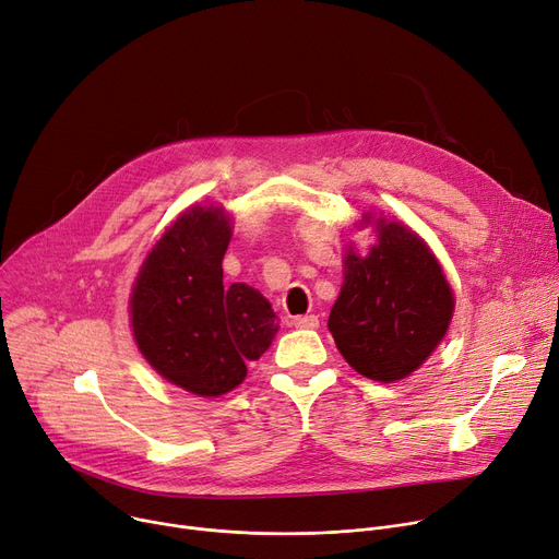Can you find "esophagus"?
Returning <instances> with one entry per match:
<instances>
[{
  "instance_id": "obj_1",
  "label": "esophagus",
  "mask_w": 559,
  "mask_h": 559,
  "mask_svg": "<svg viewBox=\"0 0 559 559\" xmlns=\"http://www.w3.org/2000/svg\"><path fill=\"white\" fill-rule=\"evenodd\" d=\"M318 324H320V320L313 313H309V316H295L293 318V326H298V330H316Z\"/></svg>"
}]
</instances>
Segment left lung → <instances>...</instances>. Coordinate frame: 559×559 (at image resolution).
Instances as JSON below:
<instances>
[{
    "label": "left lung",
    "mask_w": 559,
    "mask_h": 559,
    "mask_svg": "<svg viewBox=\"0 0 559 559\" xmlns=\"http://www.w3.org/2000/svg\"><path fill=\"white\" fill-rule=\"evenodd\" d=\"M366 214L360 225H368ZM377 243L366 257L345 254V282L330 313V332L347 364L372 381L415 372L444 338L453 293L440 261L400 221H374Z\"/></svg>",
    "instance_id": "8db88e82"
}]
</instances>
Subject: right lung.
<instances>
[{"instance_id": "obj_1", "label": "right lung", "mask_w": 559, "mask_h": 559, "mask_svg": "<svg viewBox=\"0 0 559 559\" xmlns=\"http://www.w3.org/2000/svg\"><path fill=\"white\" fill-rule=\"evenodd\" d=\"M223 207L180 214L146 254L130 295V326L151 368L199 397L237 388L275 334L271 302L248 284L223 286L233 227Z\"/></svg>"}]
</instances>
